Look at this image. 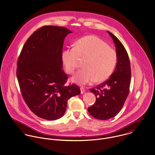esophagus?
I'll list each match as a JSON object with an SVG mask.
<instances>
[{"instance_id": "1", "label": "esophagus", "mask_w": 155, "mask_h": 155, "mask_svg": "<svg viewBox=\"0 0 155 155\" xmlns=\"http://www.w3.org/2000/svg\"><path fill=\"white\" fill-rule=\"evenodd\" d=\"M80 90H81V93L83 94L85 92V88L83 87H80Z\"/></svg>"}]
</instances>
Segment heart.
<instances>
[{"label": "heart", "instance_id": "1", "mask_svg": "<svg viewBox=\"0 0 155 155\" xmlns=\"http://www.w3.org/2000/svg\"><path fill=\"white\" fill-rule=\"evenodd\" d=\"M62 59L67 72L72 74L78 66V60L84 59V67L72 77V82L86 85L101 83L109 78L115 68L116 52L96 35L85 36L75 43V46L64 49Z\"/></svg>", "mask_w": 155, "mask_h": 155}]
</instances>
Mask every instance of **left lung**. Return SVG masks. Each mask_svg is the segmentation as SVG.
<instances>
[{"label":"left lung","instance_id":"obj_1","mask_svg":"<svg viewBox=\"0 0 155 155\" xmlns=\"http://www.w3.org/2000/svg\"><path fill=\"white\" fill-rule=\"evenodd\" d=\"M116 47L117 62L110 78L90 91L96 97V103L88 108L94 118L107 120L115 117L122 108L129 94L131 67L129 58L119 39L107 31Z\"/></svg>","mask_w":155,"mask_h":155}]
</instances>
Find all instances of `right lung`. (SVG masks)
<instances>
[{"label": "right lung", "mask_w": 155, "mask_h": 155, "mask_svg": "<svg viewBox=\"0 0 155 155\" xmlns=\"http://www.w3.org/2000/svg\"><path fill=\"white\" fill-rule=\"evenodd\" d=\"M72 31L59 26H44L24 44L18 60L17 77L22 96L37 117L53 120L64 116L67 101L81 91L63 71L64 41Z\"/></svg>", "instance_id": "right-lung-1"}]
</instances>
